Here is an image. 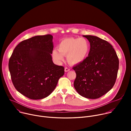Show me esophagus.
<instances>
[{"label":"esophagus","instance_id":"34e87169","mask_svg":"<svg viewBox=\"0 0 131 131\" xmlns=\"http://www.w3.org/2000/svg\"><path fill=\"white\" fill-rule=\"evenodd\" d=\"M70 71V68H68V67H65V72H67Z\"/></svg>","mask_w":131,"mask_h":131}]
</instances>
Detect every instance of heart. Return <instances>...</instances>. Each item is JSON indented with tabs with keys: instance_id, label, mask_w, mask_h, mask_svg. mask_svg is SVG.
Listing matches in <instances>:
<instances>
[{
	"instance_id": "1",
	"label": "heart",
	"mask_w": 131,
	"mask_h": 131,
	"mask_svg": "<svg viewBox=\"0 0 131 131\" xmlns=\"http://www.w3.org/2000/svg\"><path fill=\"white\" fill-rule=\"evenodd\" d=\"M90 51V44L85 38H66L58 45V49H54L52 56L54 60L59 64L67 55V60L70 64L76 65L85 60Z\"/></svg>"
}]
</instances>
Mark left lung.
Returning <instances> with one entry per match:
<instances>
[{
    "label": "left lung",
    "mask_w": 131,
    "mask_h": 131,
    "mask_svg": "<svg viewBox=\"0 0 131 131\" xmlns=\"http://www.w3.org/2000/svg\"><path fill=\"white\" fill-rule=\"evenodd\" d=\"M89 41L88 57L73 67L77 77L74 86L78 93L88 99H97L113 87L119 68V60L113 46L93 36H83Z\"/></svg>",
    "instance_id": "obj_1"
}]
</instances>
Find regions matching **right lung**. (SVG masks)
Returning a JSON list of instances; mask_svg holds the SVG:
<instances>
[{
  "instance_id": "add662e5",
  "label": "right lung",
  "mask_w": 131,
  "mask_h": 131,
  "mask_svg": "<svg viewBox=\"0 0 131 131\" xmlns=\"http://www.w3.org/2000/svg\"><path fill=\"white\" fill-rule=\"evenodd\" d=\"M50 34L37 36L20 42L9 59L14 86L27 98L39 100L49 96L64 74L63 66L52 60L53 43Z\"/></svg>"
}]
</instances>
